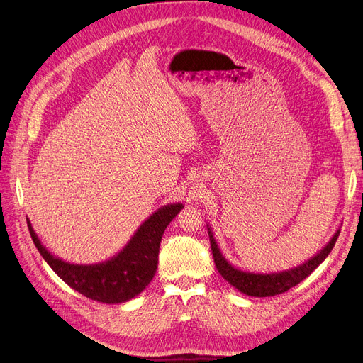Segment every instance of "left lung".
Returning a JSON list of instances; mask_svg holds the SVG:
<instances>
[{
	"label": "left lung",
	"mask_w": 363,
	"mask_h": 363,
	"mask_svg": "<svg viewBox=\"0 0 363 363\" xmlns=\"http://www.w3.org/2000/svg\"><path fill=\"white\" fill-rule=\"evenodd\" d=\"M206 227H208L209 240H211L213 263H216L218 272L230 286L238 289L240 293L248 294V296H252V298L275 296V294H281V293L290 290L291 287L298 286L301 281H303L306 277H310L311 272H314V269H317L318 264L325 262V259L332 251L335 242H337V239L341 232V229L338 227V230L333 233V236L329 239V242L305 263H302L296 267H291V269H287V271L262 274V272L244 271V269H239V267L233 266L229 260L223 256L217 240H216V238H213L212 227L209 224H206Z\"/></svg>",
	"instance_id": "1"
}]
</instances>
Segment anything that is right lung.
Returning a JSON list of instances; mask_svg holds the SVG:
<instances>
[{"label":"right lung","mask_w":363,"mask_h":363,"mask_svg":"<svg viewBox=\"0 0 363 363\" xmlns=\"http://www.w3.org/2000/svg\"><path fill=\"white\" fill-rule=\"evenodd\" d=\"M182 208L181 202L161 206L140 224L123 250L96 264H77L53 256L28 218L26 224L38 252L65 284L92 301L113 305L136 298L151 283L158 267L161 238Z\"/></svg>","instance_id":"1"}]
</instances>
